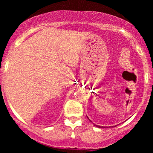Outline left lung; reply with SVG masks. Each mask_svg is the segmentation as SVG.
<instances>
[{"instance_id": "1", "label": "left lung", "mask_w": 153, "mask_h": 153, "mask_svg": "<svg viewBox=\"0 0 153 153\" xmlns=\"http://www.w3.org/2000/svg\"><path fill=\"white\" fill-rule=\"evenodd\" d=\"M94 126H96V127H99V128H106V127H103V126H99V125H96V124H94ZM114 127H115V126H114ZM106 128H108V127H106Z\"/></svg>"}]
</instances>
